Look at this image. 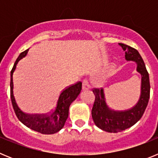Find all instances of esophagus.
Listing matches in <instances>:
<instances>
[{
  "instance_id": "34e87169",
  "label": "esophagus",
  "mask_w": 158,
  "mask_h": 158,
  "mask_svg": "<svg viewBox=\"0 0 158 158\" xmlns=\"http://www.w3.org/2000/svg\"><path fill=\"white\" fill-rule=\"evenodd\" d=\"M90 89V85H89V81L87 80H84L82 81V89L83 90H88V89Z\"/></svg>"
}]
</instances>
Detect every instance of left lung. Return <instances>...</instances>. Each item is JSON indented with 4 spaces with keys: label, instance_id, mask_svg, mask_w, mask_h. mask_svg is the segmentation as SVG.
Instances as JSON below:
<instances>
[{
    "label": "left lung",
    "instance_id": "1",
    "mask_svg": "<svg viewBox=\"0 0 158 158\" xmlns=\"http://www.w3.org/2000/svg\"><path fill=\"white\" fill-rule=\"evenodd\" d=\"M118 45L125 51L127 61L137 63V71L142 76L141 93L139 101L133 107L125 111H114L106 104L104 89H93L95 102L92 109L93 119L96 127L110 133L120 132L135 125L142 118L147 107L150 93L149 73L139 51L123 43H118Z\"/></svg>",
    "mask_w": 158,
    "mask_h": 158
}]
</instances>
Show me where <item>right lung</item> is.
Masks as SVG:
<instances>
[{
	"label": "right lung",
	"mask_w": 158,
	"mask_h": 158,
	"mask_svg": "<svg viewBox=\"0 0 158 158\" xmlns=\"http://www.w3.org/2000/svg\"><path fill=\"white\" fill-rule=\"evenodd\" d=\"M28 52V49L19 54L11 71L10 94L12 107L18 119L25 126L43 135L55 134L65 125L68 115L69 108L72 102L74 101L81 90V81L66 88L60 93L54 109L49 114H26L19 109L13 95V73L16 70L19 61L24 58Z\"/></svg>",
	"instance_id": "right-lung-1"
}]
</instances>
